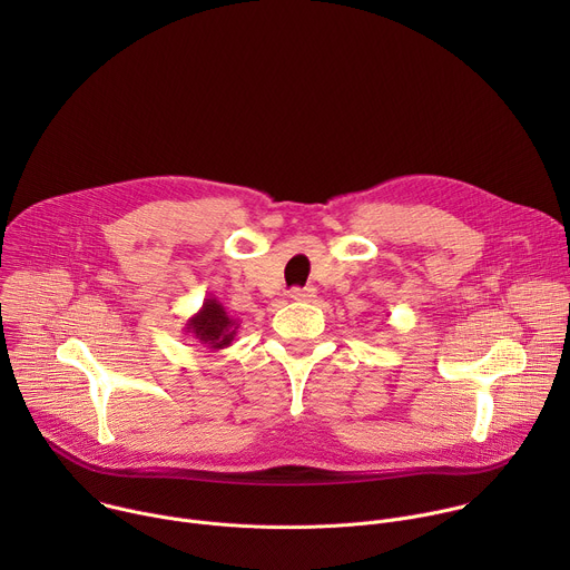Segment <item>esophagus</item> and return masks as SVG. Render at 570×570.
I'll list each match as a JSON object with an SVG mask.
<instances>
[{"label":"esophagus","mask_w":570,"mask_h":570,"mask_svg":"<svg viewBox=\"0 0 570 570\" xmlns=\"http://www.w3.org/2000/svg\"><path fill=\"white\" fill-rule=\"evenodd\" d=\"M291 297L295 302H311L315 297V288L313 286H306V288H293L291 291Z\"/></svg>","instance_id":"34e87169"}]
</instances>
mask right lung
Returning a JSON list of instances; mask_svg holds the SVG:
<instances>
[{
	"label": "right lung",
	"instance_id": "obj_1",
	"mask_svg": "<svg viewBox=\"0 0 570 570\" xmlns=\"http://www.w3.org/2000/svg\"><path fill=\"white\" fill-rule=\"evenodd\" d=\"M238 330V320L227 315L225 306L216 297H207L198 313H194L185 324V336L196 338L209 352H218L232 345Z\"/></svg>",
	"mask_w": 570,
	"mask_h": 570
}]
</instances>
